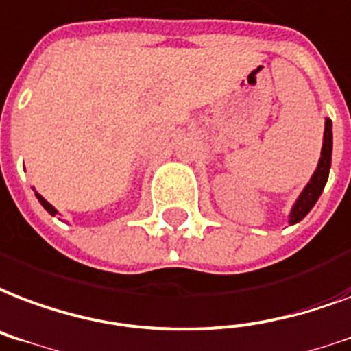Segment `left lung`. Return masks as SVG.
Here are the masks:
<instances>
[{
    "label": "left lung",
    "instance_id": "8db88e82",
    "mask_svg": "<svg viewBox=\"0 0 351 351\" xmlns=\"http://www.w3.org/2000/svg\"><path fill=\"white\" fill-rule=\"evenodd\" d=\"M331 147H333V134H331V121L326 119V128H324V143H322V152H320V160H318L317 171L313 173L311 180L304 187V191L296 200V204L291 210V224L300 223L302 219L306 217L307 213L311 211V208L317 204L318 197L324 191L326 182L330 176V167H331Z\"/></svg>",
    "mask_w": 351,
    "mask_h": 351
}]
</instances>
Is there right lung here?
<instances>
[{
    "mask_svg": "<svg viewBox=\"0 0 351 351\" xmlns=\"http://www.w3.org/2000/svg\"><path fill=\"white\" fill-rule=\"evenodd\" d=\"M36 199H38V200H40V204L44 206L45 210L49 211L51 215H55V213H58V211H57V210H55V208H53V206H51V204H49V202H47V200H45V199H44V197H42V195H38V193H36Z\"/></svg>",
    "mask_w": 351,
    "mask_h": 351,
    "instance_id": "1",
    "label": "right lung"
}]
</instances>
